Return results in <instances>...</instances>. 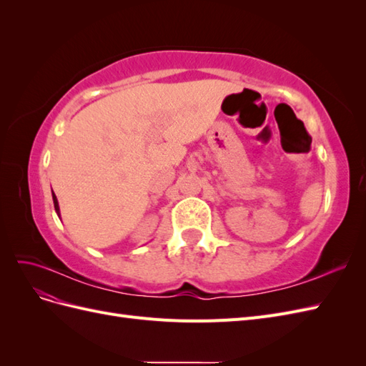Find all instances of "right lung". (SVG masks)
Returning a JSON list of instances; mask_svg holds the SVG:
<instances>
[{
  "mask_svg": "<svg viewBox=\"0 0 366 366\" xmlns=\"http://www.w3.org/2000/svg\"><path fill=\"white\" fill-rule=\"evenodd\" d=\"M51 197H53V204H54V210H56L58 217L61 218V210H59V203H58V198H56V195H54V192H53V191H51Z\"/></svg>",
  "mask_w": 366,
  "mask_h": 366,
  "instance_id": "1",
  "label": "right lung"
}]
</instances>
